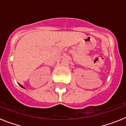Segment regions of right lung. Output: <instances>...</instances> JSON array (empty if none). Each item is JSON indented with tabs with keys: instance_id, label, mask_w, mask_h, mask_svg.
Returning <instances> with one entry per match:
<instances>
[{
	"instance_id": "1",
	"label": "right lung",
	"mask_w": 126,
	"mask_h": 126,
	"mask_svg": "<svg viewBox=\"0 0 126 126\" xmlns=\"http://www.w3.org/2000/svg\"><path fill=\"white\" fill-rule=\"evenodd\" d=\"M19 85H20V86H21V87H22V88H24V87H23V86H22V85H21V84H19Z\"/></svg>"
}]
</instances>
